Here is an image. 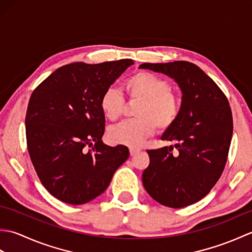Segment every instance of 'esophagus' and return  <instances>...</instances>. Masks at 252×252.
Returning <instances> with one entry per match:
<instances>
[{"label":"esophagus","mask_w":252,"mask_h":252,"mask_svg":"<svg viewBox=\"0 0 252 252\" xmlns=\"http://www.w3.org/2000/svg\"><path fill=\"white\" fill-rule=\"evenodd\" d=\"M141 152L140 148H136V147H130V154L131 156H135V155H137L138 153Z\"/></svg>","instance_id":"1"}]
</instances>
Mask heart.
<instances>
[{
    "label": "heart",
    "instance_id": "heart-1",
    "mask_svg": "<svg viewBox=\"0 0 252 252\" xmlns=\"http://www.w3.org/2000/svg\"><path fill=\"white\" fill-rule=\"evenodd\" d=\"M125 88L130 97L140 99L136 119L125 120L108 130L109 140L131 147L140 146L146 137L159 129L165 130L178 120L181 103L171 92L167 80L147 71L136 72L126 80ZM100 109L107 119H118L125 108V99L117 89H107L100 97Z\"/></svg>",
    "mask_w": 252,
    "mask_h": 252
}]
</instances>
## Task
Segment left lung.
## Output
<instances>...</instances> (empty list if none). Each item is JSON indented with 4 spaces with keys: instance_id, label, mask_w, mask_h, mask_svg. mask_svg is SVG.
Wrapping results in <instances>:
<instances>
[{
    "instance_id": "1",
    "label": "left lung",
    "mask_w": 252,
    "mask_h": 252,
    "mask_svg": "<svg viewBox=\"0 0 252 252\" xmlns=\"http://www.w3.org/2000/svg\"><path fill=\"white\" fill-rule=\"evenodd\" d=\"M140 68L173 79L182 92L178 120L161 136L174 145L147 151L151 163L143 172V185L165 207H187L211 190L225 167L233 135L228 100L192 63H145Z\"/></svg>"
}]
</instances>
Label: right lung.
<instances>
[{"instance_id":"1","label":"right lung","mask_w":252,"mask_h":252,"mask_svg":"<svg viewBox=\"0 0 252 252\" xmlns=\"http://www.w3.org/2000/svg\"><path fill=\"white\" fill-rule=\"evenodd\" d=\"M133 63H69L32 93L26 115L29 155L41 183L61 201L83 205L103 194L129 158L126 146L111 147L101 141L105 115L99 101Z\"/></svg>"}]
</instances>
